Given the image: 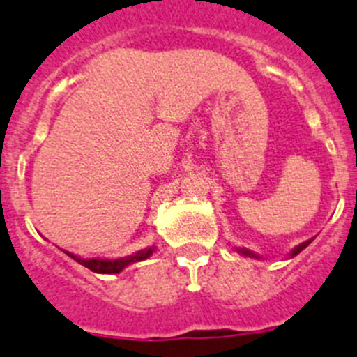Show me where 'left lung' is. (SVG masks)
I'll return each instance as SVG.
<instances>
[{"mask_svg": "<svg viewBox=\"0 0 357 357\" xmlns=\"http://www.w3.org/2000/svg\"><path fill=\"white\" fill-rule=\"evenodd\" d=\"M309 244H311V241H305V243H302V244H300V246H296V248H294V250H293V253H291V257H294V255H298V253H300V252H302L303 248H307V246H309ZM237 252H238V253H243V255H250V257H255V255H253V253H252V252H248V250H243V248H237Z\"/></svg>", "mask_w": 357, "mask_h": 357, "instance_id": "1", "label": "left lung"}]
</instances>
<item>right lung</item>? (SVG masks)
I'll use <instances>...</instances> for the list:
<instances>
[{"label": "right lung", "mask_w": 357, "mask_h": 357, "mask_svg": "<svg viewBox=\"0 0 357 357\" xmlns=\"http://www.w3.org/2000/svg\"><path fill=\"white\" fill-rule=\"evenodd\" d=\"M154 248H147V250H142V252L135 253V255H129V257H123V259H114V260H104V259H79V257L68 255L71 257L73 260H77L79 264L86 266L88 269L95 273H120L126 266L132 264V262H138V260H145L147 257L153 255Z\"/></svg>", "instance_id": "add662e5"}]
</instances>
